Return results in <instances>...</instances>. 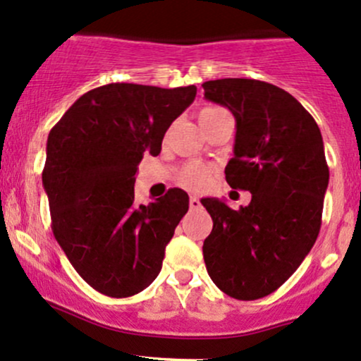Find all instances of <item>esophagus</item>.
Listing matches in <instances>:
<instances>
[{"mask_svg": "<svg viewBox=\"0 0 361 361\" xmlns=\"http://www.w3.org/2000/svg\"><path fill=\"white\" fill-rule=\"evenodd\" d=\"M197 207H200L199 197H190V209H197Z\"/></svg>", "mask_w": 361, "mask_h": 361, "instance_id": "obj_1", "label": "esophagus"}]
</instances>
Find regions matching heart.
<instances>
[{"label":"heart","instance_id":"obj_1","mask_svg":"<svg viewBox=\"0 0 361 361\" xmlns=\"http://www.w3.org/2000/svg\"><path fill=\"white\" fill-rule=\"evenodd\" d=\"M211 111H218V109H206V111L202 112H211ZM211 178H212V168H209V166L206 164H200V162H190V164H187L183 169H181L178 180H180V183L183 185L185 188H188V190L199 192V190H204V188L209 185Z\"/></svg>","mask_w":361,"mask_h":361}]
</instances>
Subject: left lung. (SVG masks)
Segmentation results:
<instances>
[{
  "mask_svg": "<svg viewBox=\"0 0 361 361\" xmlns=\"http://www.w3.org/2000/svg\"><path fill=\"white\" fill-rule=\"evenodd\" d=\"M202 88L237 121L226 183L252 193L238 211L202 199L212 218L204 261L218 289L254 301L279 289L317 240L329 185L324 140L311 114L279 86L228 78Z\"/></svg>",
  "mask_w": 361,
  "mask_h": 361,
  "instance_id": "left-lung-1",
  "label": "left lung"
}]
</instances>
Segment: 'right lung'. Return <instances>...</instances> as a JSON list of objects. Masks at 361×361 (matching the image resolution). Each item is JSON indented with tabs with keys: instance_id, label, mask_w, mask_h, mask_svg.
<instances>
[{
	"instance_id": "right-lung-1",
	"label": "right lung",
	"mask_w": 361,
	"mask_h": 361,
	"mask_svg": "<svg viewBox=\"0 0 361 361\" xmlns=\"http://www.w3.org/2000/svg\"><path fill=\"white\" fill-rule=\"evenodd\" d=\"M195 94L193 85L112 82L78 98L48 135L43 187L53 235L82 280L109 298L154 282L187 214L181 188L138 206L135 180L143 154H161L166 131Z\"/></svg>"
}]
</instances>
